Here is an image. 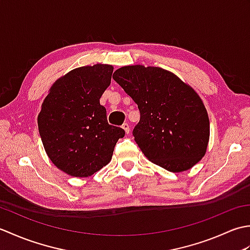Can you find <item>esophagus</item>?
I'll return each mask as SVG.
<instances>
[{"label":"esophagus","mask_w":250,"mask_h":250,"mask_svg":"<svg viewBox=\"0 0 250 250\" xmlns=\"http://www.w3.org/2000/svg\"><path fill=\"white\" fill-rule=\"evenodd\" d=\"M122 129L125 130V132L126 134L130 133V126H129L128 124H124V125H122Z\"/></svg>","instance_id":"esophagus-1"}]
</instances>
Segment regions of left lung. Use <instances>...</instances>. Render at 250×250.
<instances>
[{"label": "left lung", "instance_id": "1", "mask_svg": "<svg viewBox=\"0 0 250 250\" xmlns=\"http://www.w3.org/2000/svg\"><path fill=\"white\" fill-rule=\"evenodd\" d=\"M113 78L140 109L133 136L148 160L177 173L204 157L209 119L192 88L175 74L155 66H122Z\"/></svg>", "mask_w": 250, "mask_h": 250}]
</instances>
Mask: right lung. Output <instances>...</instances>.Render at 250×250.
<instances>
[{
  "label": "right lung",
  "mask_w": 250,
  "mask_h": 250,
  "mask_svg": "<svg viewBox=\"0 0 250 250\" xmlns=\"http://www.w3.org/2000/svg\"><path fill=\"white\" fill-rule=\"evenodd\" d=\"M114 67L83 66L52 84L37 125L51 162L74 177H88L108 164L125 130L110 125L100 99L110 84Z\"/></svg>",
  "instance_id": "1"
}]
</instances>
